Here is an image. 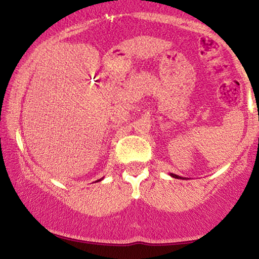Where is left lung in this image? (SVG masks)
I'll return each mask as SVG.
<instances>
[{
    "label": "left lung",
    "instance_id": "8db88e82",
    "mask_svg": "<svg viewBox=\"0 0 259 259\" xmlns=\"http://www.w3.org/2000/svg\"><path fill=\"white\" fill-rule=\"evenodd\" d=\"M169 175H170V177L175 178V179H179V178H180V179H184V178H181V177H179V175H177V174H173V173H170V174H169Z\"/></svg>",
    "mask_w": 259,
    "mask_h": 259
}]
</instances>
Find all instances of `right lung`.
Segmentation results:
<instances>
[{"label":"right lung","instance_id":"add662e5","mask_svg":"<svg viewBox=\"0 0 259 259\" xmlns=\"http://www.w3.org/2000/svg\"><path fill=\"white\" fill-rule=\"evenodd\" d=\"M102 179H103V178H102ZM102 179H99V180H97V181H101V180H102Z\"/></svg>","mask_w":259,"mask_h":259}]
</instances>
